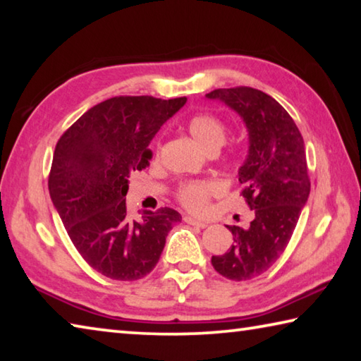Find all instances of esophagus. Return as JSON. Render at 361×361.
I'll list each match as a JSON object with an SVG mask.
<instances>
[{
  "mask_svg": "<svg viewBox=\"0 0 361 361\" xmlns=\"http://www.w3.org/2000/svg\"><path fill=\"white\" fill-rule=\"evenodd\" d=\"M185 223L191 224V226H195V228H207V223L205 221H200V219H195L192 216H185Z\"/></svg>",
  "mask_w": 361,
  "mask_h": 361,
  "instance_id": "34e87169",
  "label": "esophagus"
}]
</instances>
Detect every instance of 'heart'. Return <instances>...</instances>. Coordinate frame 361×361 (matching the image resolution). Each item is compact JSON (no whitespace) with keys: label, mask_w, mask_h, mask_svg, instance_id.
I'll list each match as a JSON object with an SVG mask.
<instances>
[{"label":"heart","mask_w":361,"mask_h":361,"mask_svg":"<svg viewBox=\"0 0 361 361\" xmlns=\"http://www.w3.org/2000/svg\"><path fill=\"white\" fill-rule=\"evenodd\" d=\"M186 127L191 137L205 151L216 152L228 138V127L224 122L210 113H195L188 119ZM157 157V151L154 152ZM224 191L223 185L215 180H194L181 183L176 189V200L194 213H202L209 209L210 199Z\"/></svg>","instance_id":"1"}]
</instances>
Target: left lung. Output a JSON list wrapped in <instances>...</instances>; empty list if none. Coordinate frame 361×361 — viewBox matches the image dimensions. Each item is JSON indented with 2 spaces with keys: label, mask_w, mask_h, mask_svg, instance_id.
<instances>
[{
  "label": "left lung",
  "mask_w": 361,
  "mask_h": 361,
  "mask_svg": "<svg viewBox=\"0 0 361 361\" xmlns=\"http://www.w3.org/2000/svg\"><path fill=\"white\" fill-rule=\"evenodd\" d=\"M207 97L239 113L248 129L250 148L239 181L255 219L247 229L228 226L234 243L224 255L212 256L218 274L242 282L276 264L307 202L310 180L304 140L286 109L258 89H215Z\"/></svg>",
  "instance_id": "1"
}]
</instances>
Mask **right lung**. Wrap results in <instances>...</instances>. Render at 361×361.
<instances>
[{"mask_svg": "<svg viewBox=\"0 0 361 361\" xmlns=\"http://www.w3.org/2000/svg\"><path fill=\"white\" fill-rule=\"evenodd\" d=\"M186 103L121 95L85 111L54 151L49 194L73 245L113 280H138L156 267L166 237L181 215L169 207L129 215V176L149 166L152 137Z\"/></svg>", "mask_w": 361, "mask_h": 361, "instance_id": "add662e5", "label": "right lung"}]
</instances>
